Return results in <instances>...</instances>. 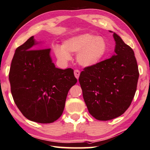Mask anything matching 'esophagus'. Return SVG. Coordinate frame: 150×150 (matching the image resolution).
I'll return each instance as SVG.
<instances>
[{"label": "esophagus", "mask_w": 150, "mask_h": 150, "mask_svg": "<svg viewBox=\"0 0 150 150\" xmlns=\"http://www.w3.org/2000/svg\"><path fill=\"white\" fill-rule=\"evenodd\" d=\"M74 75H75V77L77 78V79H79V75H80V71H79V70L75 69L74 71Z\"/></svg>", "instance_id": "obj_1"}]
</instances>
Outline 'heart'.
Wrapping results in <instances>:
<instances>
[{"instance_id":"1","label":"heart","mask_w":150,"mask_h":150,"mask_svg":"<svg viewBox=\"0 0 150 150\" xmlns=\"http://www.w3.org/2000/svg\"><path fill=\"white\" fill-rule=\"evenodd\" d=\"M106 40L102 36L84 33L69 38L62 45L56 46L54 53L57 59L66 63L71 59L70 53H77V61L79 65L90 67L98 65L104 59L107 53Z\"/></svg>"}]
</instances>
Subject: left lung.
I'll return each mask as SVG.
<instances>
[{"label": "left lung", "mask_w": 150, "mask_h": 150, "mask_svg": "<svg viewBox=\"0 0 150 150\" xmlns=\"http://www.w3.org/2000/svg\"><path fill=\"white\" fill-rule=\"evenodd\" d=\"M113 37L115 54L95 66L85 67L79 79L88 110L101 121L116 118L129 107L139 77L133 49L115 32Z\"/></svg>", "instance_id": "1"}]
</instances>
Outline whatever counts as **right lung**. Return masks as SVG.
Masks as SVG:
<instances>
[{"label":"right lung","mask_w":150,"mask_h":150,"mask_svg":"<svg viewBox=\"0 0 150 150\" xmlns=\"http://www.w3.org/2000/svg\"><path fill=\"white\" fill-rule=\"evenodd\" d=\"M30 37L18 47L11 63L9 80L15 103L29 120L54 122L62 114L69 89L77 83L73 69L57 68L51 49H39Z\"/></svg>","instance_id":"1"}]
</instances>
